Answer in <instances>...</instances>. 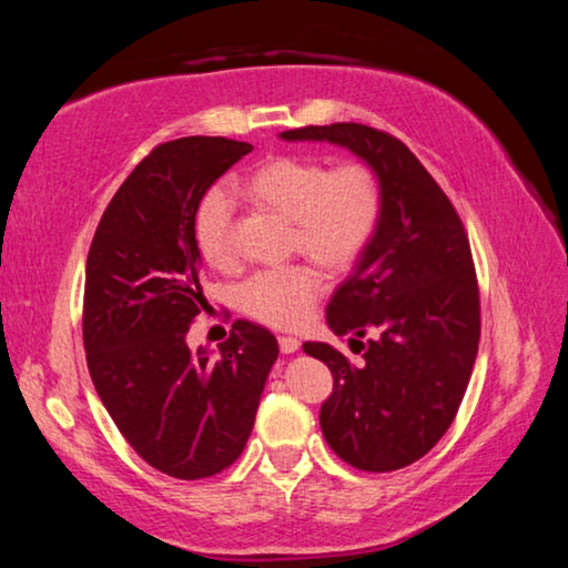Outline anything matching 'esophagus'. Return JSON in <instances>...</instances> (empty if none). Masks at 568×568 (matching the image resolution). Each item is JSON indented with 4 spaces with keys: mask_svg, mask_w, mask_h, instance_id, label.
I'll list each match as a JSON object with an SVG mask.
<instances>
[{
    "mask_svg": "<svg viewBox=\"0 0 568 568\" xmlns=\"http://www.w3.org/2000/svg\"><path fill=\"white\" fill-rule=\"evenodd\" d=\"M277 345H281L283 353H295L301 348V341L293 338V335H281V338H277Z\"/></svg>",
    "mask_w": 568,
    "mask_h": 568,
    "instance_id": "esophagus-1",
    "label": "esophagus"
}]
</instances>
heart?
Returning a JSON list of instances; mask_svg holds the SVG:
<instances>
[{
    "label": "heart",
    "instance_id": "b5f03b06",
    "mask_svg": "<svg viewBox=\"0 0 568 568\" xmlns=\"http://www.w3.org/2000/svg\"><path fill=\"white\" fill-rule=\"evenodd\" d=\"M250 205L291 223V247L328 273L351 271L371 243L381 217V182L365 162L328 170L323 160L277 155L237 182ZM195 245L215 271L235 263L230 235V200L207 192L197 207ZM321 295V275L307 265L253 275L240 287V305L250 318L273 328H297L311 318Z\"/></svg>",
    "mask_w": 568,
    "mask_h": 568
}]
</instances>
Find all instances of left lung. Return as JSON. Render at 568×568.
Here are the masks:
<instances>
[{
  "mask_svg": "<svg viewBox=\"0 0 568 568\" xmlns=\"http://www.w3.org/2000/svg\"><path fill=\"white\" fill-rule=\"evenodd\" d=\"M281 138L351 150L381 182L376 233L325 307L328 328L351 335L363 363L353 365L328 343L303 351L333 373L321 428L335 454L373 474L410 466L454 423L478 353V283L464 223L388 132L335 122Z\"/></svg>",
  "mask_w": 568,
  "mask_h": 568,
  "instance_id": "obj_1",
  "label": "left lung"
}]
</instances>
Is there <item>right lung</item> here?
Instances as JSON below:
<instances>
[{
	"label": "right lung",
	"mask_w": 568,
	"mask_h": 568,
	"mask_svg": "<svg viewBox=\"0 0 568 568\" xmlns=\"http://www.w3.org/2000/svg\"><path fill=\"white\" fill-rule=\"evenodd\" d=\"M253 145L165 142L114 192L84 273V351L102 406L152 468L195 480L233 466L277 361L271 331L235 321L210 353L187 348L205 307L195 215L205 192Z\"/></svg>",
	"instance_id": "right-lung-1"
}]
</instances>
